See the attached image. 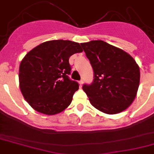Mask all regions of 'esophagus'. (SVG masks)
<instances>
[{
  "label": "esophagus",
  "mask_w": 154,
  "mask_h": 154,
  "mask_svg": "<svg viewBox=\"0 0 154 154\" xmlns=\"http://www.w3.org/2000/svg\"><path fill=\"white\" fill-rule=\"evenodd\" d=\"M79 82V85H80V86H82V85L83 82H84V80H83V79H81V80H80Z\"/></svg>",
  "instance_id": "esophagus-1"
}]
</instances>
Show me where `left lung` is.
Wrapping results in <instances>:
<instances>
[{"mask_svg": "<svg viewBox=\"0 0 154 154\" xmlns=\"http://www.w3.org/2000/svg\"><path fill=\"white\" fill-rule=\"evenodd\" d=\"M94 70L91 84L82 89L98 110L116 114L125 110L136 97L140 69L128 53L103 41L81 44Z\"/></svg>", "mask_w": 154, "mask_h": 154, "instance_id": "obj_1", "label": "left lung"}]
</instances>
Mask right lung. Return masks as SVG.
Here are the masks:
<instances>
[{"instance_id":"right-lung-1","label":"right lung","mask_w":154,"mask_h":154,"mask_svg":"<svg viewBox=\"0 0 154 154\" xmlns=\"http://www.w3.org/2000/svg\"><path fill=\"white\" fill-rule=\"evenodd\" d=\"M82 52L79 43L64 40L44 42L29 51L20 66V87L36 111L54 115L68 107L79 83L69 75L70 56Z\"/></svg>"}]
</instances>
